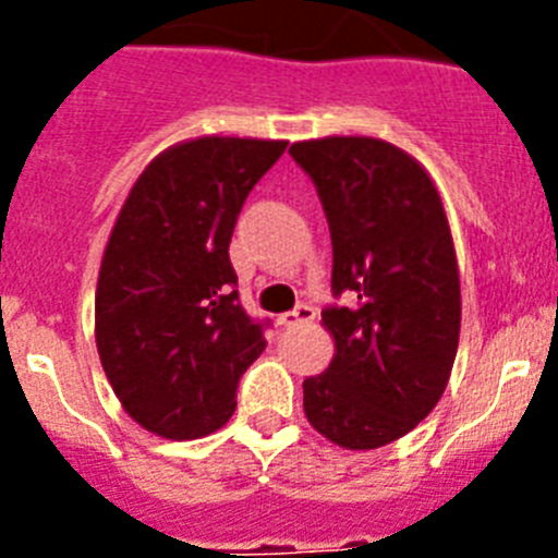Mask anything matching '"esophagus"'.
<instances>
[{"mask_svg": "<svg viewBox=\"0 0 558 558\" xmlns=\"http://www.w3.org/2000/svg\"><path fill=\"white\" fill-rule=\"evenodd\" d=\"M313 322H315V310L310 307V304H299V307L290 310V313L279 315V324L288 329L304 327V324H313Z\"/></svg>", "mask_w": 558, "mask_h": 558, "instance_id": "1", "label": "esophagus"}]
</instances>
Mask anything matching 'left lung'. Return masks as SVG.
I'll return each instance as SVG.
<instances>
[{
  "mask_svg": "<svg viewBox=\"0 0 558 558\" xmlns=\"http://www.w3.org/2000/svg\"><path fill=\"white\" fill-rule=\"evenodd\" d=\"M332 234L335 340L327 372L304 379L307 422L347 450L391 445L436 408L461 332V279L430 172L374 136L290 145Z\"/></svg>",
  "mask_w": 558,
  "mask_h": 558,
  "instance_id": "1",
  "label": "left lung"
}]
</instances>
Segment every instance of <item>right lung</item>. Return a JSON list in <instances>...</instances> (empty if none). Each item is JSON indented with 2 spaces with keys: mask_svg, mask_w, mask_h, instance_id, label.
I'll return each instance as SVG.
<instances>
[{
  "mask_svg": "<svg viewBox=\"0 0 558 558\" xmlns=\"http://www.w3.org/2000/svg\"><path fill=\"white\" fill-rule=\"evenodd\" d=\"M282 140L198 136L161 150L128 192L95 295L102 372L128 416L172 441L223 427L265 349L236 302L231 231Z\"/></svg>",
  "mask_w": 558,
  "mask_h": 558,
  "instance_id": "right-lung-1",
  "label": "right lung"
}]
</instances>
